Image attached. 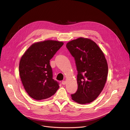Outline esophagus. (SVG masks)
I'll list each match as a JSON object with an SVG mask.
<instances>
[{
  "mask_svg": "<svg viewBox=\"0 0 130 130\" xmlns=\"http://www.w3.org/2000/svg\"><path fill=\"white\" fill-rule=\"evenodd\" d=\"M65 83H66V81H62V84L63 85H65Z\"/></svg>",
  "mask_w": 130,
  "mask_h": 130,
  "instance_id": "1",
  "label": "esophagus"
}]
</instances>
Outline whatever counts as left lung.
<instances>
[{
	"mask_svg": "<svg viewBox=\"0 0 130 130\" xmlns=\"http://www.w3.org/2000/svg\"><path fill=\"white\" fill-rule=\"evenodd\" d=\"M75 58L78 70V90L71 99L84 104L94 101L103 90L107 79L108 65L98 45L87 38H79L66 44Z\"/></svg>",
	"mask_w": 130,
	"mask_h": 130,
	"instance_id": "8db88e82",
	"label": "left lung"
}]
</instances>
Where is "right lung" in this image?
<instances>
[{"label": "right lung", "mask_w": 130, "mask_h": 130, "mask_svg": "<svg viewBox=\"0 0 130 130\" xmlns=\"http://www.w3.org/2000/svg\"><path fill=\"white\" fill-rule=\"evenodd\" d=\"M63 42L46 40L32 44L21 59L19 72L24 87L36 100L50 98L59 88L52 79L50 60L63 45Z\"/></svg>", "instance_id": "right-lung-1"}]
</instances>
